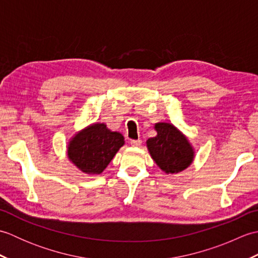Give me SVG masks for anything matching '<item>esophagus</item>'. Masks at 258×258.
I'll return each instance as SVG.
<instances>
[{"label": "esophagus", "instance_id": "34e87169", "mask_svg": "<svg viewBox=\"0 0 258 258\" xmlns=\"http://www.w3.org/2000/svg\"><path fill=\"white\" fill-rule=\"evenodd\" d=\"M130 143L132 146H140L142 144V141L141 140H131Z\"/></svg>", "mask_w": 258, "mask_h": 258}]
</instances>
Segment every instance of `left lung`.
Segmentation results:
<instances>
[{"label":"left lung","mask_w":258,"mask_h":258,"mask_svg":"<svg viewBox=\"0 0 258 258\" xmlns=\"http://www.w3.org/2000/svg\"><path fill=\"white\" fill-rule=\"evenodd\" d=\"M155 138L147 140V149L153 160L166 174L187 168L194 158L193 147L187 139L169 123H156Z\"/></svg>","instance_id":"left-lung-1"}]
</instances>
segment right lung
I'll return each instance as SVG.
<instances>
[{"label": "right lung", "instance_id": "1", "mask_svg": "<svg viewBox=\"0 0 258 258\" xmlns=\"http://www.w3.org/2000/svg\"><path fill=\"white\" fill-rule=\"evenodd\" d=\"M123 145L122 134L97 123L74 136L68 147V156L82 172L101 174Z\"/></svg>", "mask_w": 258, "mask_h": 258}]
</instances>
